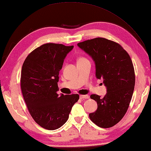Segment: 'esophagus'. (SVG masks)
Listing matches in <instances>:
<instances>
[{
  "label": "esophagus",
  "instance_id": "1",
  "mask_svg": "<svg viewBox=\"0 0 151 151\" xmlns=\"http://www.w3.org/2000/svg\"><path fill=\"white\" fill-rule=\"evenodd\" d=\"M80 99H89V96L87 95V94H86V95H80Z\"/></svg>",
  "mask_w": 151,
  "mask_h": 151
}]
</instances>
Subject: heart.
<instances>
[{"label": "heart", "instance_id": "b5f03b06", "mask_svg": "<svg viewBox=\"0 0 151 151\" xmlns=\"http://www.w3.org/2000/svg\"><path fill=\"white\" fill-rule=\"evenodd\" d=\"M87 60V59L85 57H80L78 59V62H81V61H83V60Z\"/></svg>", "mask_w": 151, "mask_h": 151}]
</instances>
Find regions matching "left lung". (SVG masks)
Wrapping results in <instances>:
<instances>
[{"label":"left lung","mask_w":151,"mask_h":151,"mask_svg":"<svg viewBox=\"0 0 151 151\" xmlns=\"http://www.w3.org/2000/svg\"><path fill=\"white\" fill-rule=\"evenodd\" d=\"M96 65V76L107 87L104 97L93 94L91 99L98 105L89 114L100 127L109 128L120 122L127 112L135 85L134 66L128 52L122 45L107 38L98 37L78 43Z\"/></svg>","instance_id":"1"}]
</instances>
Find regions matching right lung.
<instances>
[{"label":"right lung","instance_id":"obj_1","mask_svg":"<svg viewBox=\"0 0 151 151\" xmlns=\"http://www.w3.org/2000/svg\"><path fill=\"white\" fill-rule=\"evenodd\" d=\"M73 45L47 43L38 47L24 60L20 87L29 114L35 122L47 130H55L68 120L78 94L59 95V71Z\"/></svg>","mask_w":151,"mask_h":151}]
</instances>
